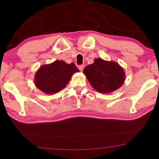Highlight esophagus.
Instances as JSON below:
<instances>
[{
    "label": "esophagus",
    "mask_w": 159,
    "mask_h": 159,
    "mask_svg": "<svg viewBox=\"0 0 159 159\" xmlns=\"http://www.w3.org/2000/svg\"><path fill=\"white\" fill-rule=\"evenodd\" d=\"M84 65H83V64H82V65H80V66H79V69H80V70L81 71H83V69H84Z\"/></svg>",
    "instance_id": "34e87169"
}]
</instances>
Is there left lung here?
<instances>
[{"label":"left lung","instance_id":"8db88e82","mask_svg":"<svg viewBox=\"0 0 159 159\" xmlns=\"http://www.w3.org/2000/svg\"><path fill=\"white\" fill-rule=\"evenodd\" d=\"M83 73L93 88L100 93H111L125 81V71L117 63L101 58H96L93 64L84 67Z\"/></svg>","mask_w":159,"mask_h":159}]
</instances>
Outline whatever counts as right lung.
I'll return each mask as SVG.
<instances>
[{"mask_svg": "<svg viewBox=\"0 0 159 159\" xmlns=\"http://www.w3.org/2000/svg\"><path fill=\"white\" fill-rule=\"evenodd\" d=\"M79 69L74 63L66 64L64 61H56L49 65L42 66L35 75L37 88L47 94H52L64 88L74 73Z\"/></svg>", "mask_w": 159, "mask_h": 159, "instance_id": "right-lung-1", "label": "right lung"}]
</instances>
